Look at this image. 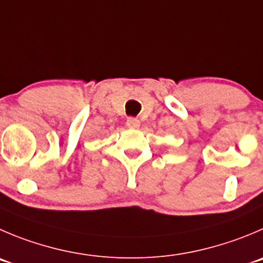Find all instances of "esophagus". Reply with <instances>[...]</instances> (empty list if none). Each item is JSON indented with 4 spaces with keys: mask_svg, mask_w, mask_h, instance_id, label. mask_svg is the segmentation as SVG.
Instances as JSON below:
<instances>
[{
    "mask_svg": "<svg viewBox=\"0 0 263 263\" xmlns=\"http://www.w3.org/2000/svg\"><path fill=\"white\" fill-rule=\"evenodd\" d=\"M126 125L130 129H137V127H139V120L136 119V117H129L126 121Z\"/></svg>",
    "mask_w": 263,
    "mask_h": 263,
    "instance_id": "obj_1",
    "label": "esophagus"
}]
</instances>
